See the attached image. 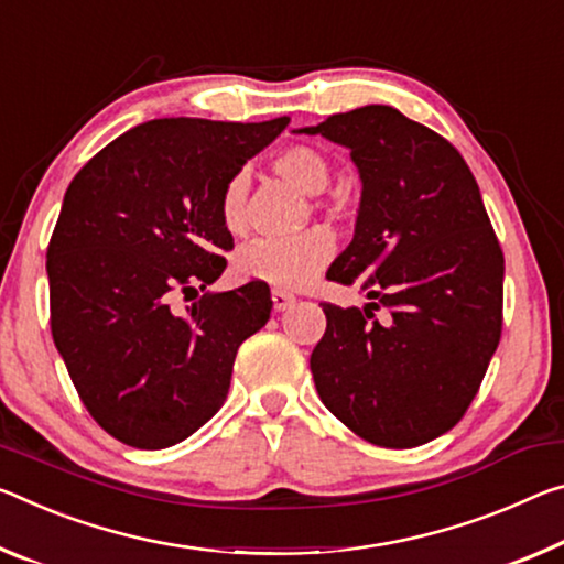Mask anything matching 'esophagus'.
<instances>
[{"instance_id":"34e87169","label":"esophagus","mask_w":564,"mask_h":564,"mask_svg":"<svg viewBox=\"0 0 564 564\" xmlns=\"http://www.w3.org/2000/svg\"><path fill=\"white\" fill-rule=\"evenodd\" d=\"M293 303H296V299L291 296V293H285V291H281V289H275L273 291V308L275 311H289Z\"/></svg>"}]
</instances>
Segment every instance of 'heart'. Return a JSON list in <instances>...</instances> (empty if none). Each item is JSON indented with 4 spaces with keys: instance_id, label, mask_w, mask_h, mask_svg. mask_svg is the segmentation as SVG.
I'll use <instances>...</instances> for the list:
<instances>
[{
    "instance_id": "b5f03b06",
    "label": "heart",
    "mask_w": 564,
    "mask_h": 564,
    "mask_svg": "<svg viewBox=\"0 0 564 564\" xmlns=\"http://www.w3.org/2000/svg\"><path fill=\"white\" fill-rule=\"evenodd\" d=\"M273 170L306 195L326 191L330 170L326 158L314 148L291 145L273 158ZM248 177L238 173L220 193V220L230 234L246 230ZM334 256V238L326 230H308L296 238H258L236 253V275L243 281H261L275 289L296 291L308 285Z\"/></svg>"
}]
</instances>
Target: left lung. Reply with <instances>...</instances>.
I'll return each mask as SVG.
<instances>
[{
    "label": "left lung",
    "mask_w": 564,
    "mask_h": 564,
    "mask_svg": "<svg viewBox=\"0 0 564 564\" xmlns=\"http://www.w3.org/2000/svg\"><path fill=\"white\" fill-rule=\"evenodd\" d=\"M296 132L351 150L361 177L354 240L326 279L359 283L371 303H321L318 397L377 446L432 442L469 409L502 334L505 256L479 185L452 142L389 105Z\"/></svg>",
    "instance_id": "obj_1"
}]
</instances>
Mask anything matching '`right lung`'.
Instances as JSON below:
<instances>
[{
    "instance_id": "1",
    "label": "right lung",
    "mask_w": 564,
    "mask_h": 564,
    "mask_svg": "<svg viewBox=\"0 0 564 564\" xmlns=\"http://www.w3.org/2000/svg\"><path fill=\"white\" fill-rule=\"evenodd\" d=\"M285 124L150 120L69 183L47 248L52 338L83 404L122 444L165 449L198 432L228 397L238 346L271 316L261 281L206 291L185 315L169 301L226 271L223 187Z\"/></svg>"
}]
</instances>
